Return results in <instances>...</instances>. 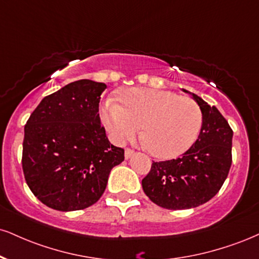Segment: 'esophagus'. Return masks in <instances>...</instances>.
Instances as JSON below:
<instances>
[{
  "label": "esophagus",
  "instance_id": "34e87169",
  "mask_svg": "<svg viewBox=\"0 0 259 259\" xmlns=\"http://www.w3.org/2000/svg\"><path fill=\"white\" fill-rule=\"evenodd\" d=\"M134 154H135V153H134V151H132V149H129V148H126L125 153H124V157H125V159H130V158H132Z\"/></svg>",
  "mask_w": 259,
  "mask_h": 259
}]
</instances>
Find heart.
I'll return each mask as SVG.
<instances>
[{"label":"heart","instance_id":"heart-1","mask_svg":"<svg viewBox=\"0 0 259 259\" xmlns=\"http://www.w3.org/2000/svg\"><path fill=\"white\" fill-rule=\"evenodd\" d=\"M101 119L117 142L135 138L142 125V139L149 153L171 159L197 141L202 113L194 100L171 90L133 88L120 94V104L107 101Z\"/></svg>","mask_w":259,"mask_h":259}]
</instances>
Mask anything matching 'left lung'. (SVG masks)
Instances as JSON below:
<instances>
[{
	"mask_svg": "<svg viewBox=\"0 0 259 259\" xmlns=\"http://www.w3.org/2000/svg\"><path fill=\"white\" fill-rule=\"evenodd\" d=\"M202 113L197 141L177 159L152 164L142 180L146 195L158 206L186 210L200 206L219 193L232 165L233 130L221 112L188 92Z\"/></svg>",
	"mask_w": 259,
	"mask_h": 259,
	"instance_id": "left-lung-1",
	"label": "left lung"
}]
</instances>
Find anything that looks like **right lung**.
I'll list each match as a JSON object with an SVG mask.
<instances>
[{
    "label": "right lung",
    "mask_w": 259,
    "mask_h": 259,
    "mask_svg": "<svg viewBox=\"0 0 259 259\" xmlns=\"http://www.w3.org/2000/svg\"><path fill=\"white\" fill-rule=\"evenodd\" d=\"M105 83L79 79L46 96L24 129L23 171L35 197L58 211L89 207L104 194L124 149L108 141L99 117Z\"/></svg>",
    "instance_id": "obj_1"
}]
</instances>
